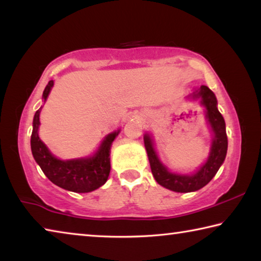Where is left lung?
Listing matches in <instances>:
<instances>
[{
    "instance_id": "8db88e82",
    "label": "left lung",
    "mask_w": 261,
    "mask_h": 261,
    "mask_svg": "<svg viewBox=\"0 0 261 261\" xmlns=\"http://www.w3.org/2000/svg\"><path fill=\"white\" fill-rule=\"evenodd\" d=\"M193 96L201 98V103L206 107V116L214 132V140L212 145L211 154L207 162L196 174L192 176L178 175L169 173L165 166H162L153 149L151 138L148 136L144 137L145 148L147 151L149 165H151L152 174L156 182L163 188L169 189L175 192H192L204 188L211 182L218 173L219 168L226 159L228 148V138L226 132V123L223 116L216 108V98L213 92L205 85L200 86L199 92L193 93Z\"/></svg>"
}]
</instances>
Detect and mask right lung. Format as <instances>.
Instances as JSON below:
<instances>
[{"label":"right lung","mask_w":261,"mask_h":261,"mask_svg":"<svg viewBox=\"0 0 261 261\" xmlns=\"http://www.w3.org/2000/svg\"><path fill=\"white\" fill-rule=\"evenodd\" d=\"M54 82L50 81L43 91V99H47ZM40 109L37 110L33 120V131L31 135V149L35 161L40 166L48 179L57 187L77 193L94 191L107 182L110 173V146L118 135V131L108 135L95 155L77 160H59L51 155L38 136L40 121Z\"/></svg>","instance_id":"obj_1"}]
</instances>
